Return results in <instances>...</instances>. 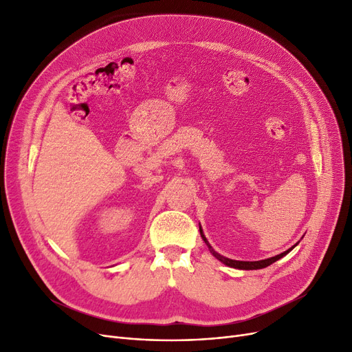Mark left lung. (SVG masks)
Wrapping results in <instances>:
<instances>
[{
	"mask_svg": "<svg viewBox=\"0 0 352 352\" xmlns=\"http://www.w3.org/2000/svg\"><path fill=\"white\" fill-rule=\"evenodd\" d=\"M199 232H201V236H202V239H204L206 241V244L208 245V248L211 250V252H212V255L217 258V260H219L221 263H224L226 265H228V267H232V268H238V270H260V268H265V267H268V265H271L272 263H275V261H278L280 258H283L284 255H287L295 245V244L292 248H289V250H287V251H284L283 254H280V255H275V256H272V258H267V260H261V261H235V260H230V258H226V256H223V255H219V254H217L212 248H211V245L208 244V241H207V238L204 236V234H202V230H201V227H199Z\"/></svg>",
	"mask_w": 352,
	"mask_h": 352,
	"instance_id": "left-lung-1",
	"label": "left lung"
}]
</instances>
